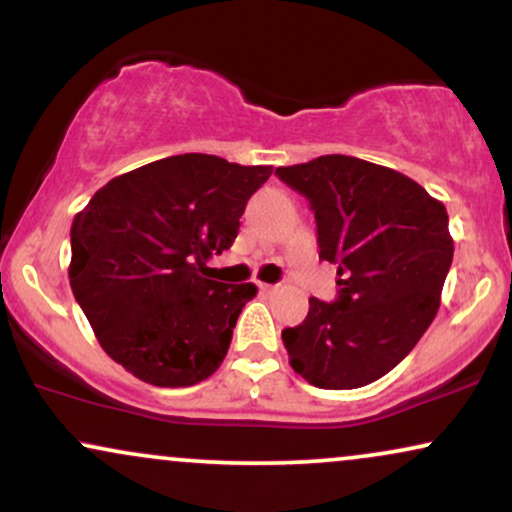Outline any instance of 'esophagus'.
<instances>
[{
	"label": "esophagus",
	"mask_w": 512,
	"mask_h": 512,
	"mask_svg": "<svg viewBox=\"0 0 512 512\" xmlns=\"http://www.w3.org/2000/svg\"><path fill=\"white\" fill-rule=\"evenodd\" d=\"M260 290L264 295H269V293H274L276 286H271V283H260Z\"/></svg>",
	"instance_id": "34e87169"
}]
</instances>
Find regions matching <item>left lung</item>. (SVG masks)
<instances>
[{"label":"left lung","instance_id":"8db88e82","mask_svg":"<svg viewBox=\"0 0 512 512\" xmlns=\"http://www.w3.org/2000/svg\"><path fill=\"white\" fill-rule=\"evenodd\" d=\"M309 200L319 260L338 264V297H309L300 326L281 333L290 366L321 390L383 378L416 347L439 309L454 260L449 215L423 186L390 167L321 155L278 167Z\"/></svg>","mask_w":512,"mask_h":512}]
</instances>
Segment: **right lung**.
<instances>
[{
    "label": "right lung",
    "instance_id": "1",
    "mask_svg": "<svg viewBox=\"0 0 512 512\" xmlns=\"http://www.w3.org/2000/svg\"><path fill=\"white\" fill-rule=\"evenodd\" d=\"M271 165L184 153L120 174L70 229V288L113 361L155 387H189L226 357L252 283L205 278L236 241Z\"/></svg>",
    "mask_w": 512,
    "mask_h": 512
}]
</instances>
